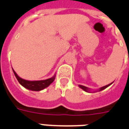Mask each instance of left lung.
Here are the masks:
<instances>
[{
    "label": "left lung",
    "mask_w": 129,
    "mask_h": 129,
    "mask_svg": "<svg viewBox=\"0 0 129 129\" xmlns=\"http://www.w3.org/2000/svg\"><path fill=\"white\" fill-rule=\"evenodd\" d=\"M112 83H113V82H112V83H110V84H108V85H106V86H105L101 87V88H100L99 89H97V90H94V92H98V91H101V90H104V89H105V88H107L108 86H110L111 84H112ZM79 88H81V89H83L84 91L88 92V93H90V92H91V91H92V90H91L90 88H88V87L84 86H82V85H79Z\"/></svg>",
    "instance_id": "left-lung-1"
}]
</instances>
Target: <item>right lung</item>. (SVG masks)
<instances>
[{"instance_id": "right-lung-1", "label": "right lung", "mask_w": 129, "mask_h": 129, "mask_svg": "<svg viewBox=\"0 0 129 129\" xmlns=\"http://www.w3.org/2000/svg\"><path fill=\"white\" fill-rule=\"evenodd\" d=\"M15 76L19 81V83L22 85V86L28 90H33V91H39V90H43L48 86H49L51 83H53V81L55 79V74L48 79L40 80V81H28V80L22 79L21 77L17 75V74L15 72V70L12 69Z\"/></svg>"}]
</instances>
